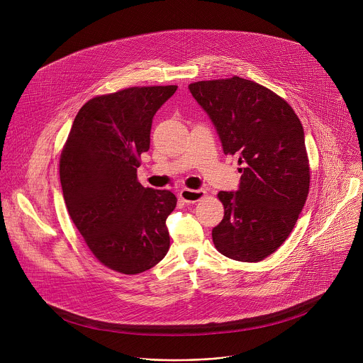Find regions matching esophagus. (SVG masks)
<instances>
[{
	"label": "esophagus",
	"instance_id": "esophagus-1",
	"mask_svg": "<svg viewBox=\"0 0 363 363\" xmlns=\"http://www.w3.org/2000/svg\"><path fill=\"white\" fill-rule=\"evenodd\" d=\"M180 199L187 203V204H194L200 200H203L206 197V191L203 189H199V190H189V189H183L180 193H179Z\"/></svg>",
	"mask_w": 363,
	"mask_h": 363
}]
</instances>
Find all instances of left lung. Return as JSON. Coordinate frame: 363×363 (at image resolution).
<instances>
[{"label":"left lung","instance_id":"left-lung-1","mask_svg":"<svg viewBox=\"0 0 363 363\" xmlns=\"http://www.w3.org/2000/svg\"><path fill=\"white\" fill-rule=\"evenodd\" d=\"M225 155L243 167L238 191H219L223 219L212 229L219 253L256 262L292 232L311 184L305 133L294 108L257 82L233 77L189 85Z\"/></svg>","mask_w":363,"mask_h":363}]
</instances>
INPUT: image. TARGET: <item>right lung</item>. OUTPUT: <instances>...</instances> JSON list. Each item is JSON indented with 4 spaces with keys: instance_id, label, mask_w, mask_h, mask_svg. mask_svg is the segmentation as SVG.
<instances>
[{
    "instance_id": "obj_1",
    "label": "right lung",
    "mask_w": 363,
    "mask_h": 363,
    "mask_svg": "<svg viewBox=\"0 0 363 363\" xmlns=\"http://www.w3.org/2000/svg\"><path fill=\"white\" fill-rule=\"evenodd\" d=\"M176 85L134 86L84 104L60 157L64 201L94 256L134 275L163 259L170 246L166 219L177 199L137 180L150 150L152 118Z\"/></svg>"
}]
</instances>
